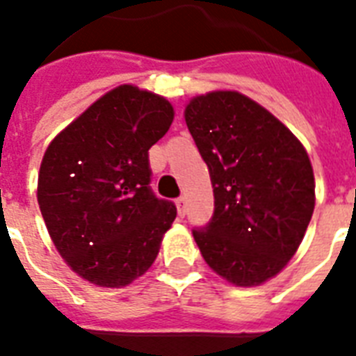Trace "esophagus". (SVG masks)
I'll use <instances>...</instances> for the list:
<instances>
[{"instance_id":"1","label":"esophagus","mask_w":356,"mask_h":356,"mask_svg":"<svg viewBox=\"0 0 356 356\" xmlns=\"http://www.w3.org/2000/svg\"><path fill=\"white\" fill-rule=\"evenodd\" d=\"M175 205H177L179 216H184V205H186V197H179V200L175 201Z\"/></svg>"}]
</instances>
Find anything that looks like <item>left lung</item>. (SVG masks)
Here are the masks:
<instances>
[{
    "instance_id": "left-lung-1",
    "label": "left lung",
    "mask_w": 356,
    "mask_h": 356,
    "mask_svg": "<svg viewBox=\"0 0 356 356\" xmlns=\"http://www.w3.org/2000/svg\"><path fill=\"white\" fill-rule=\"evenodd\" d=\"M184 120L209 166L214 214L194 240L212 271L234 286L264 284L299 249L316 205L305 145L236 90L194 96Z\"/></svg>"
}]
</instances>
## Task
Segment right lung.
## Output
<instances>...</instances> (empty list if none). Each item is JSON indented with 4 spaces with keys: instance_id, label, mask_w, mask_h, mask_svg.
Instances as JSON below:
<instances>
[{
    "instance_id": "1",
    "label": "right lung",
    "mask_w": 356,
    "mask_h": 356,
    "mask_svg": "<svg viewBox=\"0 0 356 356\" xmlns=\"http://www.w3.org/2000/svg\"><path fill=\"white\" fill-rule=\"evenodd\" d=\"M173 114L166 97L120 85L47 145L36 200L58 254L81 279L122 288L155 262L177 211L147 186V151Z\"/></svg>"
}]
</instances>
